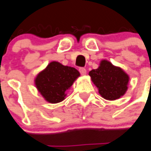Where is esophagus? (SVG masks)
Masks as SVG:
<instances>
[{
	"mask_svg": "<svg viewBox=\"0 0 151 151\" xmlns=\"http://www.w3.org/2000/svg\"><path fill=\"white\" fill-rule=\"evenodd\" d=\"M79 71H80V73L81 75H85V74H86V70H85V68H83V67L79 69Z\"/></svg>",
	"mask_w": 151,
	"mask_h": 151,
	"instance_id": "obj_1",
	"label": "esophagus"
}]
</instances>
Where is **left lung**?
<instances>
[{
  "mask_svg": "<svg viewBox=\"0 0 151 151\" xmlns=\"http://www.w3.org/2000/svg\"><path fill=\"white\" fill-rule=\"evenodd\" d=\"M101 96L107 100H115L123 96L128 90L129 76L121 67L114 66L103 59L99 66L88 73Z\"/></svg>",
  "mask_w": 151,
  "mask_h": 151,
  "instance_id": "8db88e82",
  "label": "left lung"
}]
</instances>
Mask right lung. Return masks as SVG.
<instances>
[{
    "label": "right lung",
    "instance_id": "right-lung-1",
    "mask_svg": "<svg viewBox=\"0 0 151 151\" xmlns=\"http://www.w3.org/2000/svg\"><path fill=\"white\" fill-rule=\"evenodd\" d=\"M79 76L75 68L53 61L37 75L34 84L47 102L58 103L65 99L66 91Z\"/></svg>",
    "mask_w": 151,
    "mask_h": 151
}]
</instances>
